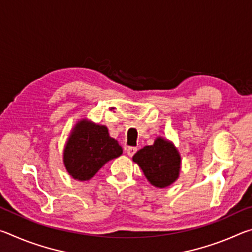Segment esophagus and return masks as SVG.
<instances>
[{"label":"esophagus","instance_id":"esophagus-1","mask_svg":"<svg viewBox=\"0 0 252 252\" xmlns=\"http://www.w3.org/2000/svg\"><path fill=\"white\" fill-rule=\"evenodd\" d=\"M136 152V148H134V147H130V148H126V153L129 157H132L134 155V153Z\"/></svg>","mask_w":252,"mask_h":252}]
</instances>
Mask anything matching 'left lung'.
Returning <instances> with one entry per match:
<instances>
[{"label":"left lung","mask_w":252,"mask_h":252,"mask_svg":"<svg viewBox=\"0 0 252 252\" xmlns=\"http://www.w3.org/2000/svg\"><path fill=\"white\" fill-rule=\"evenodd\" d=\"M142 169L148 181L156 188H167L177 181L181 170V156L172 141L158 136L132 158Z\"/></svg>","instance_id":"8db88e82"}]
</instances>
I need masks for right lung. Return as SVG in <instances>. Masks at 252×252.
<instances>
[{
    "instance_id": "add662e5",
    "label": "right lung",
    "mask_w": 252,
    "mask_h": 252,
    "mask_svg": "<svg viewBox=\"0 0 252 252\" xmlns=\"http://www.w3.org/2000/svg\"><path fill=\"white\" fill-rule=\"evenodd\" d=\"M122 152L119 142L110 136L108 127L83 118L70 132L63 149V163L72 178L88 181Z\"/></svg>"
}]
</instances>
